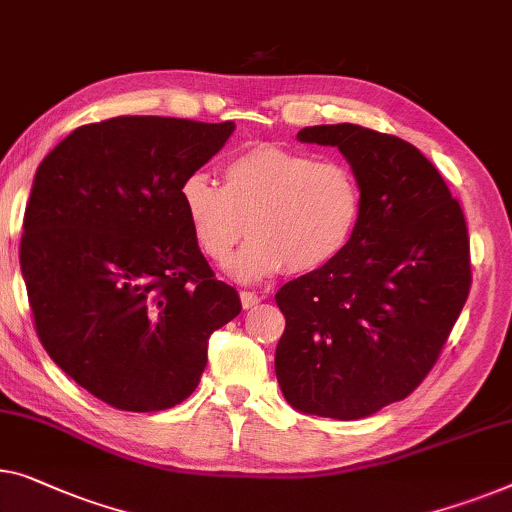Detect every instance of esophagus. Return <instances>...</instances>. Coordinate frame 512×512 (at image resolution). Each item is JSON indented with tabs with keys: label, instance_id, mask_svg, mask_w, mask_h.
I'll use <instances>...</instances> for the list:
<instances>
[{
	"label": "esophagus",
	"instance_id": "1",
	"mask_svg": "<svg viewBox=\"0 0 512 512\" xmlns=\"http://www.w3.org/2000/svg\"><path fill=\"white\" fill-rule=\"evenodd\" d=\"M240 300H242V307H244V309H251V307H256L258 302H261L263 298H261V295L251 293V291H242V293H240Z\"/></svg>",
	"mask_w": 512,
	"mask_h": 512
}]
</instances>
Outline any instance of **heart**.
<instances>
[{"instance_id": "obj_1", "label": "heart", "mask_w": 512, "mask_h": 512, "mask_svg": "<svg viewBox=\"0 0 512 512\" xmlns=\"http://www.w3.org/2000/svg\"><path fill=\"white\" fill-rule=\"evenodd\" d=\"M180 205L198 249L217 265L228 263L247 228L251 240L233 272L258 279L335 261L358 228L362 189L344 161L258 145L228 159L221 184L205 173L184 177Z\"/></svg>"}]
</instances>
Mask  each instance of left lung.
Masks as SVG:
<instances>
[{
	"mask_svg": "<svg viewBox=\"0 0 512 512\" xmlns=\"http://www.w3.org/2000/svg\"><path fill=\"white\" fill-rule=\"evenodd\" d=\"M298 140L339 147L362 214L335 261L274 295L286 318L274 372L302 413L367 418L409 397L439 360L469 298V231L439 170L406 140L346 122Z\"/></svg>",
	"mask_w": 512,
	"mask_h": 512,
	"instance_id": "left-lung-1",
	"label": "left lung"
}]
</instances>
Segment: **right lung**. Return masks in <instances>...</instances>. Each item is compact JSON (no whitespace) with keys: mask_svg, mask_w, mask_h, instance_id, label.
<instances>
[{"mask_svg":"<svg viewBox=\"0 0 512 512\" xmlns=\"http://www.w3.org/2000/svg\"><path fill=\"white\" fill-rule=\"evenodd\" d=\"M233 122L122 115L83 124L36 168L20 268L43 348L120 411H164L196 390L214 330L242 311L214 277L180 184Z\"/></svg>","mask_w":512,"mask_h":512,"instance_id":"1","label":"right lung"}]
</instances>
